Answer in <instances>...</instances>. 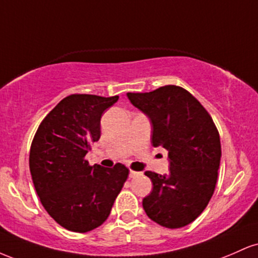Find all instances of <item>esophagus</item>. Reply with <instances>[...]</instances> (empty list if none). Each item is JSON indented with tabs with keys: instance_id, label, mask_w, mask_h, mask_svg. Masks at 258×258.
Instances as JSON below:
<instances>
[{
	"instance_id": "esophagus-1",
	"label": "esophagus",
	"mask_w": 258,
	"mask_h": 258,
	"mask_svg": "<svg viewBox=\"0 0 258 258\" xmlns=\"http://www.w3.org/2000/svg\"><path fill=\"white\" fill-rule=\"evenodd\" d=\"M141 174H142V172H138V171L131 170V171H130V178H136V177L141 176Z\"/></svg>"
}]
</instances>
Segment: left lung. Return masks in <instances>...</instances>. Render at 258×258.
<instances>
[{"instance_id": "1", "label": "left lung", "mask_w": 258, "mask_h": 258, "mask_svg": "<svg viewBox=\"0 0 258 258\" xmlns=\"http://www.w3.org/2000/svg\"><path fill=\"white\" fill-rule=\"evenodd\" d=\"M127 97L149 117L153 146L165 148L170 159L168 174L146 171L153 190L143 199L144 211L162 227H184L199 217L215 191L222 155L217 127L199 100L179 86Z\"/></svg>"}]
</instances>
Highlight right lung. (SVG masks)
Masks as SVG:
<instances>
[{"label":"right lung","mask_w":258,"mask_h":258,"mask_svg":"<svg viewBox=\"0 0 258 258\" xmlns=\"http://www.w3.org/2000/svg\"><path fill=\"white\" fill-rule=\"evenodd\" d=\"M119 96L70 94L38 126L29 166L36 193L48 215L76 233L99 227L128 177V168L90 166L86 154L100 138V119Z\"/></svg>","instance_id":"obj_1"}]
</instances>
